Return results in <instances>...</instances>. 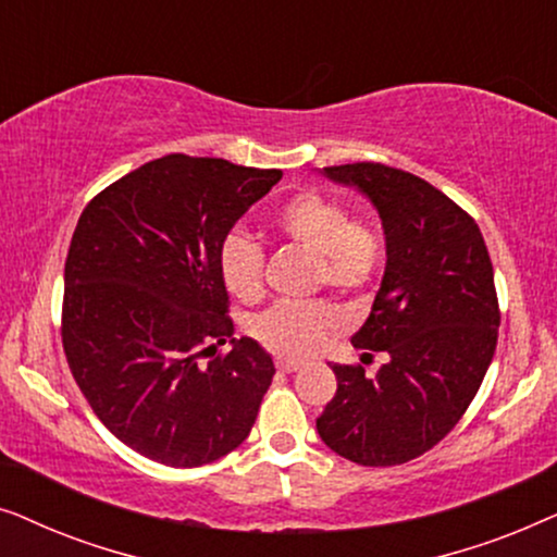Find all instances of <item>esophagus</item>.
Segmentation results:
<instances>
[{"label":"esophagus","instance_id":"obj_1","mask_svg":"<svg viewBox=\"0 0 557 557\" xmlns=\"http://www.w3.org/2000/svg\"><path fill=\"white\" fill-rule=\"evenodd\" d=\"M301 360H294V357H284V355H278L276 357V368L281 370V372H296V370H301Z\"/></svg>","mask_w":557,"mask_h":557}]
</instances>
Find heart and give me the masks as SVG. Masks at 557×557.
<instances>
[{
	"mask_svg": "<svg viewBox=\"0 0 557 557\" xmlns=\"http://www.w3.org/2000/svg\"><path fill=\"white\" fill-rule=\"evenodd\" d=\"M286 240L317 253V284L337 294H362L375 284L387 261V243L375 220L352 218L339 197L301 189L273 218ZM265 250L250 235L227 233L218 248V273L233 296L256 301L263 294ZM339 326V314L324 301H278L250 322L265 345L284 355H311Z\"/></svg>",
	"mask_w": 557,
	"mask_h": 557,
	"instance_id": "1",
	"label": "heart"
}]
</instances>
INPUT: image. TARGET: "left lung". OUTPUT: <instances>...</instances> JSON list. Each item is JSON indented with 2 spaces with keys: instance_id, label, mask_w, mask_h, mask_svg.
Here are the masks:
<instances>
[{
  "instance_id": "left-lung-1",
  "label": "left lung",
  "mask_w": 557,
  "mask_h": 557,
  "mask_svg": "<svg viewBox=\"0 0 557 557\" xmlns=\"http://www.w3.org/2000/svg\"><path fill=\"white\" fill-rule=\"evenodd\" d=\"M324 174L368 195L383 220L385 276L352 345L387 362L372 377L332 364L337 393L317 431L349 461L395 467L459 423L490 370L499 332L490 250L474 218L416 174L377 162Z\"/></svg>"
}]
</instances>
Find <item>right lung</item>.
Returning <instances> with one entry per match:
<instances>
[{
	"mask_svg": "<svg viewBox=\"0 0 557 557\" xmlns=\"http://www.w3.org/2000/svg\"><path fill=\"white\" fill-rule=\"evenodd\" d=\"M278 180L281 170L166 154L98 193L75 225L67 368L106 429L151 461L202 467L253 429L276 368L250 337L215 355L233 337L218 248Z\"/></svg>",
	"mask_w": 557,
	"mask_h": 557,
	"instance_id": "right-lung-1",
	"label": "right lung"
}]
</instances>
